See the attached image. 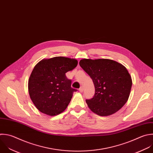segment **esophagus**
Instances as JSON below:
<instances>
[{"label":"esophagus","instance_id":"1","mask_svg":"<svg viewBox=\"0 0 153 153\" xmlns=\"http://www.w3.org/2000/svg\"><path fill=\"white\" fill-rule=\"evenodd\" d=\"M79 91L80 92H82L83 91V86H81L80 88H79Z\"/></svg>","mask_w":153,"mask_h":153}]
</instances>
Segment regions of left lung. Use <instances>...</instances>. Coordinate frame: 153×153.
<instances>
[{"label": "left lung", "mask_w": 153, "mask_h": 153, "mask_svg": "<svg viewBox=\"0 0 153 153\" xmlns=\"http://www.w3.org/2000/svg\"><path fill=\"white\" fill-rule=\"evenodd\" d=\"M79 65L94 84L93 98L86 100L92 112L106 117L123 107L128 99L132 85L131 76L123 65L108 59H83Z\"/></svg>", "instance_id": "1"}]
</instances>
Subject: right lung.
<instances>
[{
    "mask_svg": "<svg viewBox=\"0 0 153 153\" xmlns=\"http://www.w3.org/2000/svg\"><path fill=\"white\" fill-rule=\"evenodd\" d=\"M76 59L57 56L40 61L33 68L28 82L30 98L41 112L55 116L63 112L77 90L65 73L77 65Z\"/></svg>",
    "mask_w": 153,
    "mask_h": 153,
    "instance_id": "1",
    "label": "right lung"
}]
</instances>
